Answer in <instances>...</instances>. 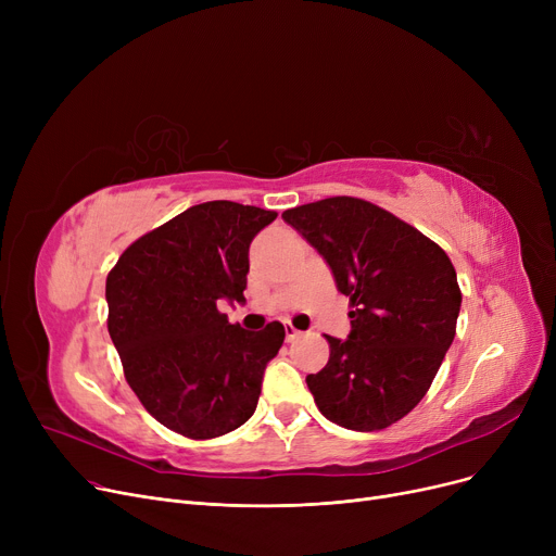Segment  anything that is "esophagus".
I'll return each mask as SVG.
<instances>
[{"mask_svg":"<svg viewBox=\"0 0 556 556\" xmlns=\"http://www.w3.org/2000/svg\"><path fill=\"white\" fill-rule=\"evenodd\" d=\"M283 331H286V340H288V342H293V340L300 338V333H302V331H298L290 323H283Z\"/></svg>","mask_w":556,"mask_h":556,"instance_id":"34e87169","label":"esophagus"}]
</instances>
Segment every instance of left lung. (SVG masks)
<instances>
[{
    "mask_svg": "<svg viewBox=\"0 0 556 556\" xmlns=\"http://www.w3.org/2000/svg\"><path fill=\"white\" fill-rule=\"evenodd\" d=\"M349 298L352 333L327 336L329 363L306 386L329 421L371 432L430 390L455 338L462 290L448 254L374 202L333 195L286 210Z\"/></svg>",
    "mask_w": 556,
    "mask_h": 556,
    "instance_id": "1",
    "label": "left lung"
}]
</instances>
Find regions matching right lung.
I'll return each mask as SVG.
<instances>
[{
	"label": "right lung",
	"mask_w": 556,
	"mask_h": 556,
	"mask_svg": "<svg viewBox=\"0 0 556 556\" xmlns=\"http://www.w3.org/2000/svg\"><path fill=\"white\" fill-rule=\"evenodd\" d=\"M277 212L229 200L195 204L130 243L108 273V331L124 376L162 426L214 440L256 410L261 378L286 331L229 325L220 300L243 302L248 250Z\"/></svg>",
	"instance_id": "1"
}]
</instances>
